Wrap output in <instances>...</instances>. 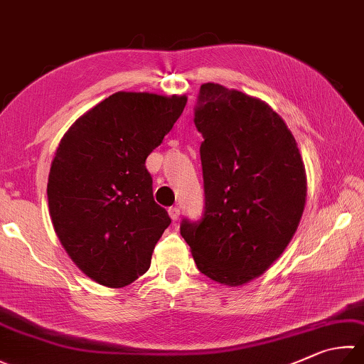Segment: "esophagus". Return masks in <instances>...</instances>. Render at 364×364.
I'll return each instance as SVG.
<instances>
[{"label":"esophagus","mask_w":364,"mask_h":364,"mask_svg":"<svg viewBox=\"0 0 364 364\" xmlns=\"http://www.w3.org/2000/svg\"><path fill=\"white\" fill-rule=\"evenodd\" d=\"M168 214H169V217H171V220H177V218L181 217V209L179 208H169L168 209Z\"/></svg>","instance_id":"obj_1"}]
</instances>
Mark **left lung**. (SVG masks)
<instances>
[{
    "label": "left lung",
    "mask_w": 364,
    "mask_h": 364,
    "mask_svg": "<svg viewBox=\"0 0 364 364\" xmlns=\"http://www.w3.org/2000/svg\"><path fill=\"white\" fill-rule=\"evenodd\" d=\"M195 125L203 134L205 210L181 235L204 276L228 287L249 284L282 255L303 217V156L282 117L259 98L208 82Z\"/></svg>",
    "instance_id": "left-lung-1"
}]
</instances>
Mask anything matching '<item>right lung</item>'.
Instances as JSON below:
<instances>
[{
    "label": "right lung",
    "mask_w": 364,
    "mask_h": 364,
    "mask_svg": "<svg viewBox=\"0 0 364 364\" xmlns=\"http://www.w3.org/2000/svg\"><path fill=\"white\" fill-rule=\"evenodd\" d=\"M187 97L117 92L68 128L50 164L49 212L74 264L122 289L150 267L168 212L154 200L146 159L181 117Z\"/></svg>",
    "instance_id": "obj_1"
}]
</instances>
